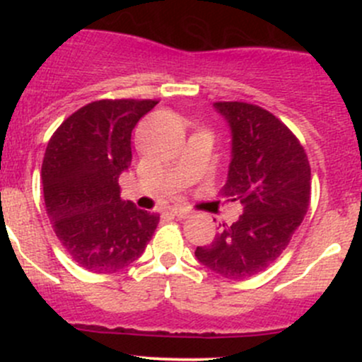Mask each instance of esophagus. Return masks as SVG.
I'll return each instance as SVG.
<instances>
[{
    "instance_id": "34e87169",
    "label": "esophagus",
    "mask_w": 362,
    "mask_h": 362,
    "mask_svg": "<svg viewBox=\"0 0 362 362\" xmlns=\"http://www.w3.org/2000/svg\"><path fill=\"white\" fill-rule=\"evenodd\" d=\"M172 214L177 216V218H182V219L189 218V216H190L189 211L182 209V207H172Z\"/></svg>"
}]
</instances>
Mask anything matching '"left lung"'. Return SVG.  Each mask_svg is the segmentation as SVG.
<instances>
[{
    "label": "left lung",
    "mask_w": 362,
    "mask_h": 362,
    "mask_svg": "<svg viewBox=\"0 0 362 362\" xmlns=\"http://www.w3.org/2000/svg\"><path fill=\"white\" fill-rule=\"evenodd\" d=\"M213 107L231 136L223 194L243 213L195 259L226 279H248L281 255L306 216L311 170L300 141L271 112L243 102Z\"/></svg>",
    "instance_id": "obj_1"
}]
</instances>
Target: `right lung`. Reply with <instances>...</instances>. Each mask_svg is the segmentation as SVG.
<instances>
[{"label":"right lung","mask_w":362,"mask_h":362,"mask_svg":"<svg viewBox=\"0 0 362 362\" xmlns=\"http://www.w3.org/2000/svg\"><path fill=\"white\" fill-rule=\"evenodd\" d=\"M155 100H98L69 115L49 141L44 201L62 247L90 272H115L144 252L160 216L120 199L131 134Z\"/></svg>","instance_id":"add662e5"}]
</instances>
